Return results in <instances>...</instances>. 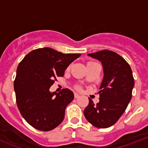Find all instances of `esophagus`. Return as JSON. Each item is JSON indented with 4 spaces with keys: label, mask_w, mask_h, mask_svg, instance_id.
<instances>
[{
    "label": "esophagus",
    "mask_w": 148,
    "mask_h": 148,
    "mask_svg": "<svg viewBox=\"0 0 148 148\" xmlns=\"http://www.w3.org/2000/svg\"><path fill=\"white\" fill-rule=\"evenodd\" d=\"M79 97H80V95H79V94H77V93H74V97H75V98H78Z\"/></svg>",
    "instance_id": "1"
}]
</instances>
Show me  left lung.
Listing matches in <instances>:
<instances>
[{"mask_svg":"<svg viewBox=\"0 0 148 148\" xmlns=\"http://www.w3.org/2000/svg\"><path fill=\"white\" fill-rule=\"evenodd\" d=\"M88 55L101 61L103 77L98 92L100 101L95 104L89 98L84 114L93 126L107 128L118 121L131 101L134 86L133 74L127 62L115 52L103 50Z\"/></svg>","mask_w":148,"mask_h":148,"instance_id":"8db88e82","label":"left lung"}]
</instances>
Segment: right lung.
<instances>
[{"instance_id": "obj_1", "label": "right lung", "mask_w": 148, "mask_h": 148, "mask_svg": "<svg viewBox=\"0 0 148 148\" xmlns=\"http://www.w3.org/2000/svg\"><path fill=\"white\" fill-rule=\"evenodd\" d=\"M80 56L43 47L31 51L19 64L14 84L16 101L22 117L33 127L48 131L63 121L74 93L67 88L60 93L49 89Z\"/></svg>"}]
</instances>
